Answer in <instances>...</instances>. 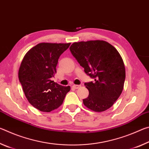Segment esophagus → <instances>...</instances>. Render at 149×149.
Returning a JSON list of instances; mask_svg holds the SVG:
<instances>
[{
    "label": "esophagus",
    "instance_id": "1",
    "mask_svg": "<svg viewBox=\"0 0 149 149\" xmlns=\"http://www.w3.org/2000/svg\"><path fill=\"white\" fill-rule=\"evenodd\" d=\"M81 87V85H72V88H74V89H79V88Z\"/></svg>",
    "mask_w": 149,
    "mask_h": 149
}]
</instances>
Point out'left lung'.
<instances>
[{
	"mask_svg": "<svg viewBox=\"0 0 149 149\" xmlns=\"http://www.w3.org/2000/svg\"><path fill=\"white\" fill-rule=\"evenodd\" d=\"M70 50L94 82L85 83L89 90L84 105L94 112L110 108L122 93L125 78L123 59L114 47L102 40L74 42Z\"/></svg>",
	"mask_w": 149,
	"mask_h": 149,
	"instance_id": "obj_1",
	"label": "left lung"
}]
</instances>
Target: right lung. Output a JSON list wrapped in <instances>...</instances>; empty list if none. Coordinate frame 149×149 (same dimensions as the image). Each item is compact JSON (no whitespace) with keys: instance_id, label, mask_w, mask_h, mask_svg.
Wrapping results in <instances>:
<instances>
[{"instance_id":"right-lung-1","label":"right lung","mask_w":149,"mask_h":149,"mask_svg":"<svg viewBox=\"0 0 149 149\" xmlns=\"http://www.w3.org/2000/svg\"><path fill=\"white\" fill-rule=\"evenodd\" d=\"M69 43L41 42L31 48L20 65L18 77L27 99L41 112H49L62 104L70 86H62L51 77L56 74L58 60Z\"/></svg>"}]
</instances>
